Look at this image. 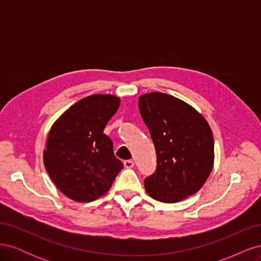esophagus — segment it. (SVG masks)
Returning <instances> with one entry per match:
<instances>
[{
    "mask_svg": "<svg viewBox=\"0 0 261 261\" xmlns=\"http://www.w3.org/2000/svg\"><path fill=\"white\" fill-rule=\"evenodd\" d=\"M124 165H125V168L132 169L134 167V161L133 160H125L124 161Z\"/></svg>",
    "mask_w": 261,
    "mask_h": 261,
    "instance_id": "obj_1",
    "label": "esophagus"
}]
</instances>
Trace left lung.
<instances>
[{
  "label": "left lung",
  "mask_w": 261,
  "mask_h": 261,
  "mask_svg": "<svg viewBox=\"0 0 261 261\" xmlns=\"http://www.w3.org/2000/svg\"><path fill=\"white\" fill-rule=\"evenodd\" d=\"M138 106L156 152V170L145 179L146 192L167 203L194 195L215 163V143L206 118L183 100L163 92L143 94Z\"/></svg>",
  "instance_id": "1"
}]
</instances>
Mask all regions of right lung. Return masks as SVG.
Returning <instances> with one entry per match:
<instances>
[{"label": "right lung", "instance_id": "obj_1", "mask_svg": "<svg viewBox=\"0 0 261 261\" xmlns=\"http://www.w3.org/2000/svg\"><path fill=\"white\" fill-rule=\"evenodd\" d=\"M120 103L113 94H92L76 102L52 125L43 162L55 186L68 198L98 199L123 169L112 140L103 133Z\"/></svg>", "mask_w": 261, "mask_h": 261}]
</instances>
